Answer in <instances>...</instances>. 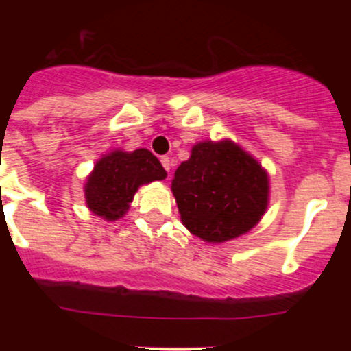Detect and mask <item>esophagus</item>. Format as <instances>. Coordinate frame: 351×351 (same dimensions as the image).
Returning <instances> with one entry per match:
<instances>
[{"instance_id": "1", "label": "esophagus", "mask_w": 351, "mask_h": 351, "mask_svg": "<svg viewBox=\"0 0 351 351\" xmlns=\"http://www.w3.org/2000/svg\"><path fill=\"white\" fill-rule=\"evenodd\" d=\"M161 165H162V168H165L166 171L169 173V169H171V159H169L168 156H162V158H161Z\"/></svg>"}]
</instances>
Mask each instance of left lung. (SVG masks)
Here are the masks:
<instances>
[{
  "mask_svg": "<svg viewBox=\"0 0 351 351\" xmlns=\"http://www.w3.org/2000/svg\"><path fill=\"white\" fill-rule=\"evenodd\" d=\"M182 222L208 243H224L258 224L268 205V176L231 141L198 143L175 171Z\"/></svg>",
  "mask_w": 351,
  "mask_h": 351,
  "instance_id": "8db88e82",
  "label": "left lung"
}]
</instances>
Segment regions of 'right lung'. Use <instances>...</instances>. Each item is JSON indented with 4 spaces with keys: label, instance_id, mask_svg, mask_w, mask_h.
<instances>
[{
    "label": "right lung",
    "instance_id": "right-lung-1",
    "mask_svg": "<svg viewBox=\"0 0 351 351\" xmlns=\"http://www.w3.org/2000/svg\"><path fill=\"white\" fill-rule=\"evenodd\" d=\"M162 178H166L165 168L151 151H113L95 165L84 197L91 212L115 221L125 214L141 185Z\"/></svg>",
    "mask_w": 351,
    "mask_h": 351
}]
</instances>
